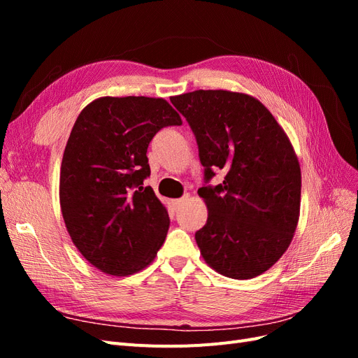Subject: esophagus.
<instances>
[{
	"label": "esophagus",
	"instance_id": "34e87169",
	"mask_svg": "<svg viewBox=\"0 0 358 358\" xmlns=\"http://www.w3.org/2000/svg\"><path fill=\"white\" fill-rule=\"evenodd\" d=\"M187 200H188V196H183L182 199H176V200H173V206H175L176 209H179L180 206H183L187 203Z\"/></svg>",
	"mask_w": 358,
	"mask_h": 358
}]
</instances>
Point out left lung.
<instances>
[{
  "mask_svg": "<svg viewBox=\"0 0 358 358\" xmlns=\"http://www.w3.org/2000/svg\"><path fill=\"white\" fill-rule=\"evenodd\" d=\"M197 138L209 180L201 187L208 221L196 233L208 266L233 279L264 273L288 249L300 216L301 173L284 128L255 96L199 90L170 96Z\"/></svg>",
  "mask_w": 358,
  "mask_h": 358,
  "instance_id": "1",
  "label": "left lung"
}]
</instances>
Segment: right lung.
I'll return each instance as SVG.
<instances>
[{"label": "right lung", "instance_id": "add662e5", "mask_svg": "<svg viewBox=\"0 0 358 358\" xmlns=\"http://www.w3.org/2000/svg\"><path fill=\"white\" fill-rule=\"evenodd\" d=\"M164 99L100 96L76 119L64 149L59 204L74 246L113 276L154 262L170 225L166 206L143 180L148 146L161 128L180 125Z\"/></svg>", "mask_w": 358, "mask_h": 358}]
</instances>
